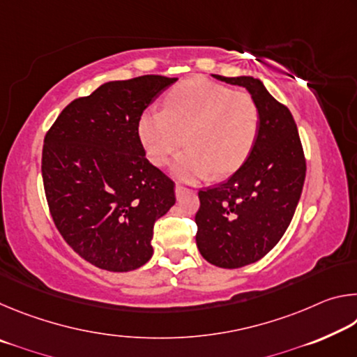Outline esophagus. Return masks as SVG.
Segmentation results:
<instances>
[{
  "label": "esophagus",
  "instance_id": "esophagus-1",
  "mask_svg": "<svg viewBox=\"0 0 357 357\" xmlns=\"http://www.w3.org/2000/svg\"><path fill=\"white\" fill-rule=\"evenodd\" d=\"M192 192H193L192 189H187V187H183V185H179V184H176V187H174V193H176L178 198L181 195H184V193H192Z\"/></svg>",
  "mask_w": 357,
  "mask_h": 357
}]
</instances>
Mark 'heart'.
<instances>
[{"label":"heart","mask_w":357,"mask_h":357,"mask_svg":"<svg viewBox=\"0 0 357 357\" xmlns=\"http://www.w3.org/2000/svg\"><path fill=\"white\" fill-rule=\"evenodd\" d=\"M259 130L257 102L247 93L206 78H190L174 86L164 110L148 108L138 119V137L154 165L176 157L173 173L185 181L227 178L243 167L255 146Z\"/></svg>","instance_id":"obj_1"}]
</instances>
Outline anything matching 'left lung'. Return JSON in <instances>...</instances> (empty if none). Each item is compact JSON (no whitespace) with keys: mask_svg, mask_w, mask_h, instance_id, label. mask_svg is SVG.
<instances>
[{"mask_svg":"<svg viewBox=\"0 0 357 357\" xmlns=\"http://www.w3.org/2000/svg\"><path fill=\"white\" fill-rule=\"evenodd\" d=\"M245 88L257 102L259 130L250 155L225 183L198 192L197 247L211 264L243 268L273 250L291 222L305 179L298 128L258 78L213 75Z\"/></svg>","mask_w":357,"mask_h":357,"instance_id":"obj_1","label":"left lung"}]
</instances>
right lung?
I'll use <instances>...</instances> for the list:
<instances>
[{
    "label": "right lung",
    "mask_w": 357,
    "mask_h": 357,
    "mask_svg": "<svg viewBox=\"0 0 357 357\" xmlns=\"http://www.w3.org/2000/svg\"><path fill=\"white\" fill-rule=\"evenodd\" d=\"M178 78L107 82L64 108L47 132L42 178L53 222L78 255L128 273L153 257V228L176 202L146 159L138 119Z\"/></svg>",
    "instance_id": "right-lung-1"
}]
</instances>
